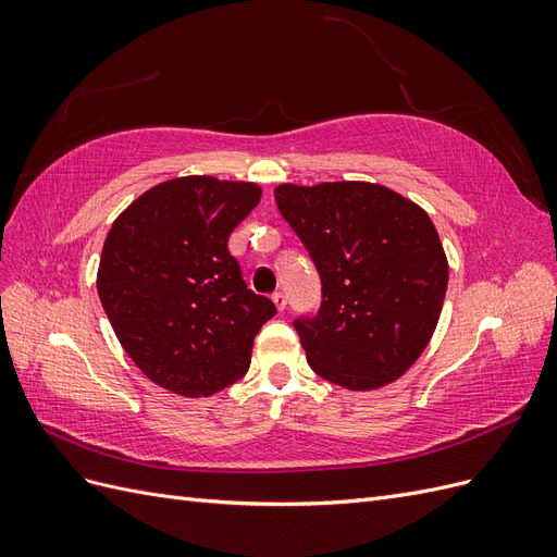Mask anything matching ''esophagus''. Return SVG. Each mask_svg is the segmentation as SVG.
I'll list each match as a JSON object with an SVG mask.
<instances>
[{
    "label": "esophagus",
    "mask_w": 557,
    "mask_h": 557,
    "mask_svg": "<svg viewBox=\"0 0 557 557\" xmlns=\"http://www.w3.org/2000/svg\"><path fill=\"white\" fill-rule=\"evenodd\" d=\"M272 299H274V305H276V309H278V311H283V309H285V305H288V297H285V293H281V290H278V293H274V295H272Z\"/></svg>",
    "instance_id": "1"
}]
</instances>
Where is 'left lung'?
Returning <instances> with one entry per match:
<instances>
[{
	"label": "left lung",
	"mask_w": 557,
	"mask_h": 557,
	"mask_svg": "<svg viewBox=\"0 0 557 557\" xmlns=\"http://www.w3.org/2000/svg\"><path fill=\"white\" fill-rule=\"evenodd\" d=\"M323 283L315 318L295 330L318 376L346 391L397 381L440 323L448 260L430 215L367 181L283 183L274 190Z\"/></svg>",
	"instance_id": "obj_1"
}]
</instances>
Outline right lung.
Returning <instances> with one entry per match:
<instances>
[{
    "label": "right lung",
    "instance_id": "1",
    "mask_svg": "<svg viewBox=\"0 0 557 557\" xmlns=\"http://www.w3.org/2000/svg\"><path fill=\"white\" fill-rule=\"evenodd\" d=\"M260 197L258 183L181 176L134 199L107 234L99 299L132 362L164 391L209 397L248 372L276 307L246 288L227 239Z\"/></svg>",
    "mask_w": 557,
    "mask_h": 557
}]
</instances>
